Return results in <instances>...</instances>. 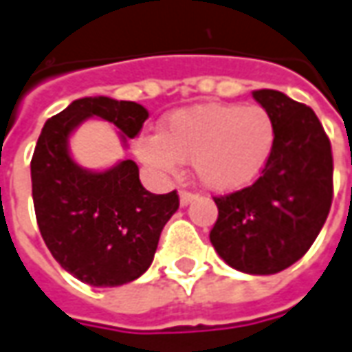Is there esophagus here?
<instances>
[{
    "label": "esophagus",
    "mask_w": 352,
    "mask_h": 352,
    "mask_svg": "<svg viewBox=\"0 0 352 352\" xmlns=\"http://www.w3.org/2000/svg\"><path fill=\"white\" fill-rule=\"evenodd\" d=\"M196 198V194L194 192H188V190H181V196H179V200H181V206H188L190 201Z\"/></svg>",
    "instance_id": "34e87169"
}]
</instances>
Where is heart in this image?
<instances>
[{"label":"heart","mask_w":352,"mask_h":352,"mask_svg":"<svg viewBox=\"0 0 352 352\" xmlns=\"http://www.w3.org/2000/svg\"><path fill=\"white\" fill-rule=\"evenodd\" d=\"M276 129L261 107L201 104L173 112L162 135H142L135 154L160 173L192 160L206 188L227 192L253 183L270 160Z\"/></svg>","instance_id":"b5f03b06"}]
</instances>
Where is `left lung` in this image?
Instances as JSON below:
<instances>
[{"label": "left lung", "instance_id": "obj_1", "mask_svg": "<svg viewBox=\"0 0 352 352\" xmlns=\"http://www.w3.org/2000/svg\"><path fill=\"white\" fill-rule=\"evenodd\" d=\"M272 118L274 148L259 179L215 196L210 240L223 261L248 274H276L299 261L330 213L333 158L313 108L274 89L253 91Z\"/></svg>", "mask_w": 352, "mask_h": 352}]
</instances>
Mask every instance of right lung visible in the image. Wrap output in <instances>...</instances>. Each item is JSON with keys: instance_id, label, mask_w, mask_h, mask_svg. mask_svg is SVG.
<instances>
[{"instance_id": "obj_1", "label": "right lung", "mask_w": 352, "mask_h": 352, "mask_svg": "<svg viewBox=\"0 0 352 352\" xmlns=\"http://www.w3.org/2000/svg\"><path fill=\"white\" fill-rule=\"evenodd\" d=\"M87 118H102L133 139L148 112L131 100L85 97L49 118L30 162L34 210L63 269L89 286H122L151 267L162 228L179 210V194L148 192L133 160L107 171L80 168L68 137Z\"/></svg>"}]
</instances>
